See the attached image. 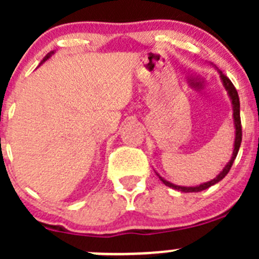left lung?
<instances>
[{
	"instance_id": "left-lung-1",
	"label": "left lung",
	"mask_w": 259,
	"mask_h": 259,
	"mask_svg": "<svg viewBox=\"0 0 259 259\" xmlns=\"http://www.w3.org/2000/svg\"><path fill=\"white\" fill-rule=\"evenodd\" d=\"M221 77H222V81H223L224 88L227 89L229 96H231L232 105H233V117H234V125H236V142H234L233 156H232L231 161H229V163L226 165V168H224L223 170L219 173V176H217L215 178H214L213 180H210V182L204 183V184H200V185H198V187H179V185H174V184H171V183L164 180L163 178H160L161 180H163L164 184L168 185L169 188H173V189L180 190V192H184V193L202 192V190L208 189V188L211 187V185H214V184H217L218 182H221V180L229 173L232 165H233V161H234V159H236L237 154H238L239 146H241V143H242V124H241V113H239V96H238V93H237V89L234 88V85L232 83V81L229 80L228 77L223 74V72H221Z\"/></svg>"
}]
</instances>
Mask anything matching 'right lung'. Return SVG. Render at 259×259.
Returning <instances> with one entry per match:
<instances>
[{
    "mask_svg": "<svg viewBox=\"0 0 259 259\" xmlns=\"http://www.w3.org/2000/svg\"><path fill=\"white\" fill-rule=\"evenodd\" d=\"M52 54H54V52H52V51H51V52H49V54H48V55H46V56H45V57H44V59H42V61H41V62L46 61V60H48V59H49V57H50V56H51V55H52Z\"/></svg>",
    "mask_w": 259,
    "mask_h": 259,
    "instance_id": "obj_1",
    "label": "right lung"
}]
</instances>
